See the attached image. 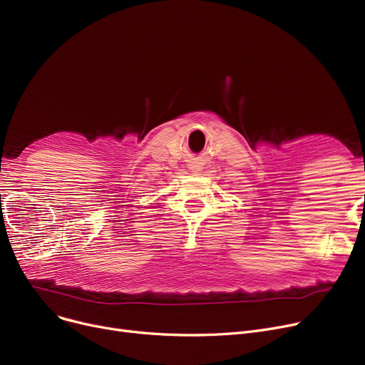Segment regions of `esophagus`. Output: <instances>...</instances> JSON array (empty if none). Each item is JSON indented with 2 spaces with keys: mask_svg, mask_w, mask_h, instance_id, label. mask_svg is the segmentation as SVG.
I'll return each instance as SVG.
<instances>
[{
  "mask_svg": "<svg viewBox=\"0 0 365 365\" xmlns=\"http://www.w3.org/2000/svg\"><path fill=\"white\" fill-rule=\"evenodd\" d=\"M190 168H192V170H197V165H192Z\"/></svg>",
  "mask_w": 365,
  "mask_h": 365,
  "instance_id": "1",
  "label": "esophagus"
}]
</instances>
